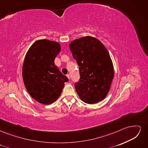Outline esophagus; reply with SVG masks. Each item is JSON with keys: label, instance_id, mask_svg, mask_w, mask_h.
<instances>
[{"label": "esophagus", "instance_id": "esophagus-1", "mask_svg": "<svg viewBox=\"0 0 148 148\" xmlns=\"http://www.w3.org/2000/svg\"><path fill=\"white\" fill-rule=\"evenodd\" d=\"M66 77H68V78L70 79V75L69 74H67V75H66Z\"/></svg>", "mask_w": 148, "mask_h": 148}]
</instances>
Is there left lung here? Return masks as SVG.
<instances>
[{"mask_svg":"<svg viewBox=\"0 0 148 148\" xmlns=\"http://www.w3.org/2000/svg\"><path fill=\"white\" fill-rule=\"evenodd\" d=\"M69 47L79 66L80 78L75 87L80 99L90 104L103 100L114 75L108 51L100 41L91 36L74 40Z\"/></svg>","mask_w":148,"mask_h":148,"instance_id":"1","label":"left lung"}]
</instances>
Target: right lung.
Here are the masks:
<instances>
[{"label": "right lung", "mask_w": 148, "mask_h": 148, "mask_svg": "<svg viewBox=\"0 0 148 148\" xmlns=\"http://www.w3.org/2000/svg\"><path fill=\"white\" fill-rule=\"evenodd\" d=\"M60 50L59 43L41 39L34 42L25 56L22 70L25 86L31 96L41 104L56 101L65 82H69L54 64Z\"/></svg>", "instance_id": "add662e5"}]
</instances>
